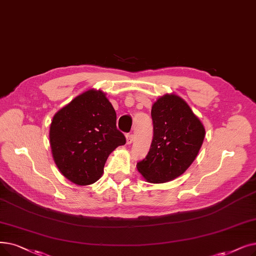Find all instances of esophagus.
I'll use <instances>...</instances> for the list:
<instances>
[{
    "label": "esophagus",
    "mask_w": 256,
    "mask_h": 256,
    "mask_svg": "<svg viewBox=\"0 0 256 256\" xmlns=\"http://www.w3.org/2000/svg\"><path fill=\"white\" fill-rule=\"evenodd\" d=\"M132 141H134V135L128 134V135H126V143H128V144H130Z\"/></svg>",
    "instance_id": "esophagus-1"
}]
</instances>
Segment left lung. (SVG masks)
<instances>
[{"label": "left lung", "instance_id": "1", "mask_svg": "<svg viewBox=\"0 0 256 256\" xmlns=\"http://www.w3.org/2000/svg\"><path fill=\"white\" fill-rule=\"evenodd\" d=\"M154 137L137 170L148 183L170 182L183 174L201 148L205 128L183 98L164 94L152 106Z\"/></svg>", "mask_w": 256, "mask_h": 256}]
</instances>
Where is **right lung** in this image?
I'll return each instance as SVG.
<instances>
[{"label": "right lung", "mask_w": 256, "mask_h": 256, "mask_svg": "<svg viewBox=\"0 0 256 256\" xmlns=\"http://www.w3.org/2000/svg\"><path fill=\"white\" fill-rule=\"evenodd\" d=\"M53 160L76 185L100 179L110 154L126 144L116 128V112L102 90L90 88L58 110L50 124Z\"/></svg>", "instance_id": "add662e5"}]
</instances>
